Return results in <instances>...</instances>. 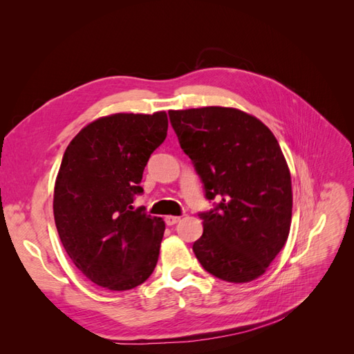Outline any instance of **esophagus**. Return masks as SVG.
<instances>
[{"label": "esophagus", "instance_id": "34e87169", "mask_svg": "<svg viewBox=\"0 0 354 354\" xmlns=\"http://www.w3.org/2000/svg\"><path fill=\"white\" fill-rule=\"evenodd\" d=\"M178 221H180V217H177V216H167L165 217L167 226H174V224H177Z\"/></svg>", "mask_w": 354, "mask_h": 354}]
</instances>
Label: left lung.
I'll return each instance as SVG.
<instances>
[{
    "instance_id": "left-lung-1",
    "label": "left lung",
    "mask_w": 354,
    "mask_h": 354,
    "mask_svg": "<svg viewBox=\"0 0 354 354\" xmlns=\"http://www.w3.org/2000/svg\"><path fill=\"white\" fill-rule=\"evenodd\" d=\"M180 147L190 158L214 208L199 212L194 252L221 281L261 276L285 245L292 214L291 174L273 133L232 108L169 111Z\"/></svg>"
}]
</instances>
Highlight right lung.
<instances>
[{"instance_id":"right-lung-1","label":"right lung","mask_w":354,"mask_h":354,"mask_svg":"<svg viewBox=\"0 0 354 354\" xmlns=\"http://www.w3.org/2000/svg\"><path fill=\"white\" fill-rule=\"evenodd\" d=\"M167 130L165 112L115 113L82 128L63 155L53 201L60 241L78 270L111 291L142 285L158 263L165 224L131 203Z\"/></svg>"}]
</instances>
